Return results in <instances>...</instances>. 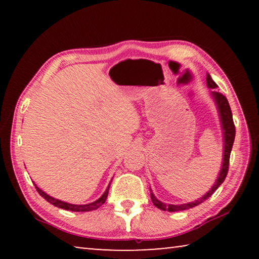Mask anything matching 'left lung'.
<instances>
[{"instance_id":"obj_1","label":"left lung","mask_w":259,"mask_h":259,"mask_svg":"<svg viewBox=\"0 0 259 259\" xmlns=\"http://www.w3.org/2000/svg\"><path fill=\"white\" fill-rule=\"evenodd\" d=\"M207 87L211 90H214L218 88V85L214 83V81L212 80V77L210 76L209 73H207ZM209 95H210V97L212 98V100L214 102V105H216V107H217L219 122H221V126H222L223 161H222L221 171H219L216 182H214L211 188H210V190L205 193L204 195H202V198H200L195 201H192V202H188V203L171 204V203L162 202V201H160L154 194H153L152 188L150 187L151 200H152L153 204H154L156 208H159L160 210H163V211H169V212L182 211V210H186V209H191L193 207H196V205H199L200 203H202L203 201L210 198V196H211L214 193V191H216L217 188L222 185L223 182H224L226 178L227 171H229V162H230L232 146H233L234 138H235V126L233 123V116H232L230 104H229V102H227L225 96H223L222 94L217 93V91H210Z\"/></svg>"}]
</instances>
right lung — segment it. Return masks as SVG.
I'll return each mask as SVG.
<instances>
[{
	"mask_svg": "<svg viewBox=\"0 0 259 259\" xmlns=\"http://www.w3.org/2000/svg\"><path fill=\"white\" fill-rule=\"evenodd\" d=\"M109 185H111V183L108 184L106 191L104 192V194L100 196L98 200H96V201H94V202L88 203V204H73V203L65 202V201H61V200L52 198V196H50L49 194H47L46 192H43L41 188L37 187L36 185H35V187H36L38 194H40L42 198H45L48 201V202L54 204L55 207H58V208L65 209V210H71V211H78V212H80V211H91V210H96V209H98L99 207H102V205L105 203V201H106V199H107Z\"/></svg>",
	"mask_w": 259,
	"mask_h": 259,
	"instance_id": "obj_1",
	"label": "right lung"
}]
</instances>
